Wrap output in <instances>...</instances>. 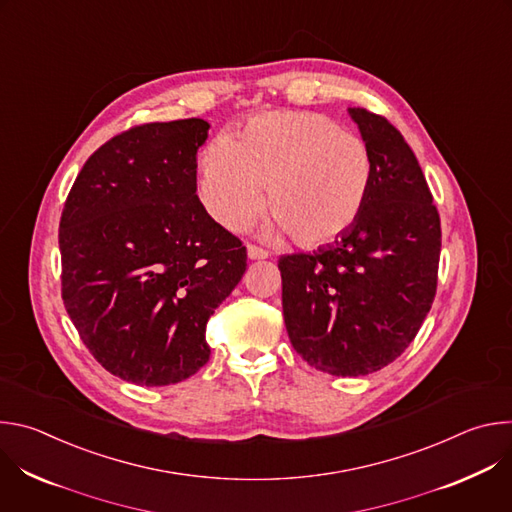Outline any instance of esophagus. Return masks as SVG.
I'll return each instance as SVG.
<instances>
[{
    "label": "esophagus",
    "mask_w": 512,
    "mask_h": 512,
    "mask_svg": "<svg viewBox=\"0 0 512 512\" xmlns=\"http://www.w3.org/2000/svg\"><path fill=\"white\" fill-rule=\"evenodd\" d=\"M247 255L249 259H267V251L257 245H247Z\"/></svg>",
    "instance_id": "34e87169"
}]
</instances>
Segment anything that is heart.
Segmentation results:
<instances>
[{"label": "heart", "instance_id": "obj_1", "mask_svg": "<svg viewBox=\"0 0 512 512\" xmlns=\"http://www.w3.org/2000/svg\"><path fill=\"white\" fill-rule=\"evenodd\" d=\"M200 196L214 221L243 229L265 208L300 247L346 235L373 182L369 145L334 119L308 111L263 113L200 154Z\"/></svg>", "mask_w": 512, "mask_h": 512}]
</instances>
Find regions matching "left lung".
Instances as JSON below:
<instances>
[{"mask_svg": "<svg viewBox=\"0 0 512 512\" xmlns=\"http://www.w3.org/2000/svg\"><path fill=\"white\" fill-rule=\"evenodd\" d=\"M373 158L367 204L354 227L281 271L283 320L318 371L360 377L391 364L419 332L437 287L440 212L415 154L383 115L348 109Z\"/></svg>", "mask_w": 512, "mask_h": 512, "instance_id": "1", "label": "left lung"}]
</instances>
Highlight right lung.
Returning <instances> with one entry per match:
<instances>
[{
    "label": "right lung",
    "instance_id": "right-lung-1",
    "mask_svg": "<svg viewBox=\"0 0 512 512\" xmlns=\"http://www.w3.org/2000/svg\"><path fill=\"white\" fill-rule=\"evenodd\" d=\"M208 127H129L85 162L62 208L64 308L101 367L141 387L204 367L208 318L247 269L241 239L196 194Z\"/></svg>",
    "mask_w": 512,
    "mask_h": 512
}]
</instances>
